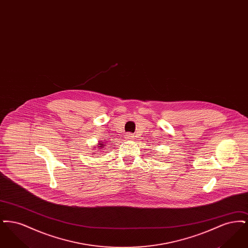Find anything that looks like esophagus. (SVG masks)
Here are the masks:
<instances>
[{
    "instance_id": "esophagus-1",
    "label": "esophagus",
    "mask_w": 248,
    "mask_h": 248,
    "mask_svg": "<svg viewBox=\"0 0 248 248\" xmlns=\"http://www.w3.org/2000/svg\"><path fill=\"white\" fill-rule=\"evenodd\" d=\"M126 139H127V140H134L133 136H132V135H130V134H128V135H126Z\"/></svg>"
}]
</instances>
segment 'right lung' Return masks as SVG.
I'll return each mask as SVG.
<instances>
[{
	"instance_id": "right-lung-1",
	"label": "right lung",
	"mask_w": 248,
	"mask_h": 248,
	"mask_svg": "<svg viewBox=\"0 0 248 248\" xmlns=\"http://www.w3.org/2000/svg\"><path fill=\"white\" fill-rule=\"evenodd\" d=\"M107 143H104V142H99L98 144H96V147H97V149H99V150H103V148L106 146ZM95 149V148H94Z\"/></svg>"
}]
</instances>
